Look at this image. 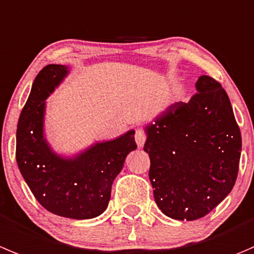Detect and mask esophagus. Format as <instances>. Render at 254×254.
<instances>
[{
    "label": "esophagus",
    "instance_id": "34e87169",
    "mask_svg": "<svg viewBox=\"0 0 254 254\" xmlns=\"http://www.w3.org/2000/svg\"><path fill=\"white\" fill-rule=\"evenodd\" d=\"M145 140H146V134L142 129H136L135 130V141H136L137 146L141 147L145 144Z\"/></svg>",
    "mask_w": 254,
    "mask_h": 254
}]
</instances>
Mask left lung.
I'll list each match as a JSON object with an SVG mask.
<instances>
[{"instance_id": "obj_1", "label": "left lung", "mask_w": 254, "mask_h": 254, "mask_svg": "<svg viewBox=\"0 0 254 254\" xmlns=\"http://www.w3.org/2000/svg\"><path fill=\"white\" fill-rule=\"evenodd\" d=\"M189 103H175L145 127L157 207L174 220L210 213L235 186L242 137L222 85L208 75Z\"/></svg>"}]
</instances>
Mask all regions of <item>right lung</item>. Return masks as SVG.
<instances>
[{
	"label": "right lung",
	"instance_id": "right-lung-1",
	"mask_svg": "<svg viewBox=\"0 0 254 254\" xmlns=\"http://www.w3.org/2000/svg\"><path fill=\"white\" fill-rule=\"evenodd\" d=\"M67 74L65 65L49 64L34 79L17 125L16 160L32 193L47 211L87 220L107 210L113 181L127 155L136 149L135 131L97 142L69 159L57 155L43 134L44 100Z\"/></svg>",
	"mask_w": 254,
	"mask_h": 254
}]
</instances>
